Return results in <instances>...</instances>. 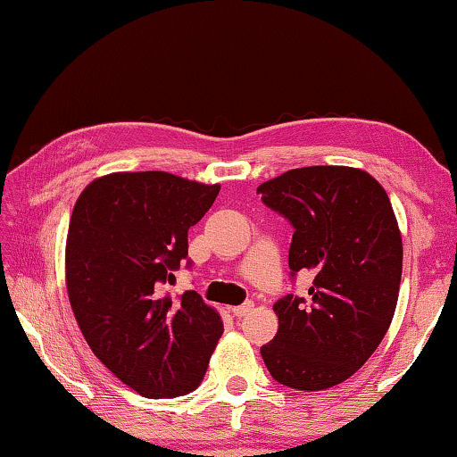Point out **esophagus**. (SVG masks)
I'll return each instance as SVG.
<instances>
[{"instance_id":"obj_1","label":"esophagus","mask_w":457,"mask_h":457,"mask_svg":"<svg viewBox=\"0 0 457 457\" xmlns=\"http://www.w3.org/2000/svg\"><path fill=\"white\" fill-rule=\"evenodd\" d=\"M252 311H253V303H250V300H247V303H244V304L231 308V312H234V316H237V319H242V316H247Z\"/></svg>"}]
</instances>
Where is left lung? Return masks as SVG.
Returning <instances> with one entry per match:
<instances>
[{
    "label": "left lung",
    "instance_id": "8db88e82",
    "mask_svg": "<svg viewBox=\"0 0 457 457\" xmlns=\"http://www.w3.org/2000/svg\"><path fill=\"white\" fill-rule=\"evenodd\" d=\"M258 193L294 228L290 276H314L306 300L274 304L280 327L262 359L290 389H328L365 365L395 314L403 244L391 201L369 173L335 165L292 169Z\"/></svg>",
    "mask_w": 457,
    "mask_h": 457
}]
</instances>
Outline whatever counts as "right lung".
<instances>
[{
    "mask_svg": "<svg viewBox=\"0 0 457 457\" xmlns=\"http://www.w3.org/2000/svg\"><path fill=\"white\" fill-rule=\"evenodd\" d=\"M218 193L220 185L165 171L111 173L74 205L66 239L72 312L100 362L143 397L197 389L223 332L195 290L163 294L187 258L189 228Z\"/></svg>",
    "mask_w": 457,
    "mask_h": 457,
    "instance_id": "obj_1",
    "label": "right lung"
}]
</instances>
